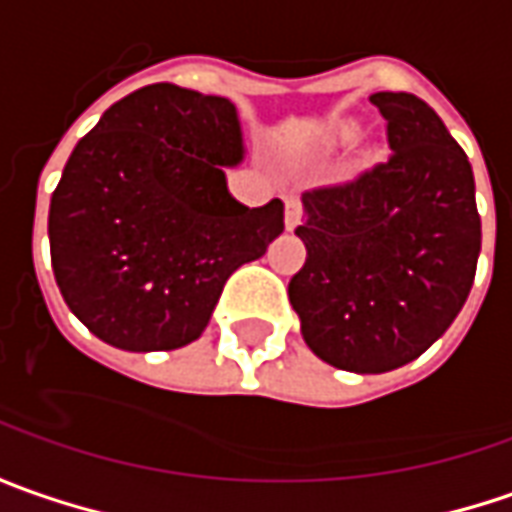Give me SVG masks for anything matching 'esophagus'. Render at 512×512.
Listing matches in <instances>:
<instances>
[{
    "label": "esophagus",
    "instance_id": "obj_1",
    "mask_svg": "<svg viewBox=\"0 0 512 512\" xmlns=\"http://www.w3.org/2000/svg\"><path fill=\"white\" fill-rule=\"evenodd\" d=\"M300 221H303V206H300L297 198H289V201H286V229L294 232V229L300 226Z\"/></svg>",
    "mask_w": 512,
    "mask_h": 512
}]
</instances>
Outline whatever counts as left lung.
<instances>
[{
	"mask_svg": "<svg viewBox=\"0 0 512 512\" xmlns=\"http://www.w3.org/2000/svg\"><path fill=\"white\" fill-rule=\"evenodd\" d=\"M371 104L391 155L303 195L294 235L309 255L289 283L306 345L354 374L425 354L465 306L482 252L473 169L442 118L411 93Z\"/></svg>",
	"mask_w": 512,
	"mask_h": 512,
	"instance_id": "obj_1",
	"label": "left lung"
}]
</instances>
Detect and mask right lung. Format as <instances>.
<instances>
[{
	"label": "right lung",
	"instance_id": "1",
	"mask_svg": "<svg viewBox=\"0 0 512 512\" xmlns=\"http://www.w3.org/2000/svg\"><path fill=\"white\" fill-rule=\"evenodd\" d=\"M240 161L235 104L167 81L115 101L76 144L50 198V263L98 340L172 351L201 337L229 274L283 232V201L229 195L223 167Z\"/></svg>",
	"mask_w": 512,
	"mask_h": 512
}]
</instances>
